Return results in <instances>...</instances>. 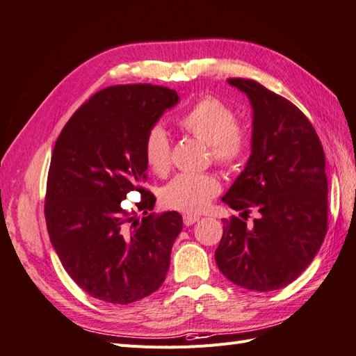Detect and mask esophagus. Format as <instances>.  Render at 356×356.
Listing matches in <instances>:
<instances>
[{
  "instance_id": "34e87169",
  "label": "esophagus",
  "mask_w": 356,
  "mask_h": 356,
  "mask_svg": "<svg viewBox=\"0 0 356 356\" xmlns=\"http://www.w3.org/2000/svg\"><path fill=\"white\" fill-rule=\"evenodd\" d=\"M198 220H200V217H198V216H193V213H185V216H184L185 226H193L194 222H197Z\"/></svg>"
}]
</instances>
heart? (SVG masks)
I'll return each instance as SVG.
<instances>
[{"label":"heart","instance_id":"1","mask_svg":"<svg viewBox=\"0 0 356 356\" xmlns=\"http://www.w3.org/2000/svg\"><path fill=\"white\" fill-rule=\"evenodd\" d=\"M186 135L209 145L212 159L220 165L241 162L250 150L249 130L239 126L236 112L216 97L206 95L189 107L177 121ZM144 159L153 172L167 175L171 168V143L162 127L154 126L144 139ZM221 191L217 176L211 172H181L162 189V203L180 212H200Z\"/></svg>","mask_w":356,"mask_h":356}]
</instances>
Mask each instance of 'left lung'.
I'll list each match as a JSON object with an SVG mask.
<instances>
[{"mask_svg":"<svg viewBox=\"0 0 356 356\" xmlns=\"http://www.w3.org/2000/svg\"><path fill=\"white\" fill-rule=\"evenodd\" d=\"M253 107L252 154L221 198L241 218L222 220L216 262L230 282L275 291L299 277L327 232L325 152L305 113L250 79H229ZM259 217L252 227L245 220Z\"/></svg>","mask_w":356,"mask_h":356,"instance_id":"obj_1","label":"left lung"}]
</instances>
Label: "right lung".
<instances>
[{
    "instance_id": "add662e5",
    "label": "right lung",
    "mask_w": 356,
    "mask_h": 356,
    "mask_svg": "<svg viewBox=\"0 0 356 356\" xmlns=\"http://www.w3.org/2000/svg\"><path fill=\"white\" fill-rule=\"evenodd\" d=\"M179 102L175 89L117 85L98 90L74 112L56 140L48 170L45 221L63 268L94 299L127 305L163 284L184 220L150 213L144 139ZM138 191L136 211L122 208Z\"/></svg>"
}]
</instances>
